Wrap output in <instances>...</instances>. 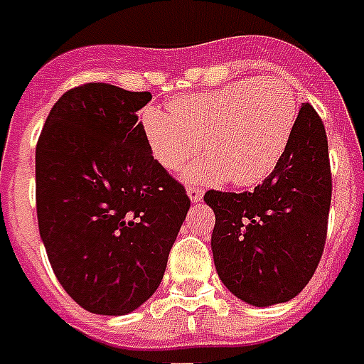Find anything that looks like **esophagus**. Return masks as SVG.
<instances>
[{"label": "esophagus", "instance_id": "34e87169", "mask_svg": "<svg viewBox=\"0 0 364 364\" xmlns=\"http://www.w3.org/2000/svg\"><path fill=\"white\" fill-rule=\"evenodd\" d=\"M188 198L192 199V203H198L199 199L203 198V190H201V188H196V186H190V188H188Z\"/></svg>", "mask_w": 364, "mask_h": 364}]
</instances>
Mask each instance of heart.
Wrapping results in <instances>:
<instances>
[{"label":"heart","mask_w":364,"mask_h":364,"mask_svg":"<svg viewBox=\"0 0 364 364\" xmlns=\"http://www.w3.org/2000/svg\"><path fill=\"white\" fill-rule=\"evenodd\" d=\"M171 111L147 105L140 128L153 157L166 171H180L199 155L190 178L236 186L263 182L282 159L297 120L296 95L278 78H245L215 90L182 95Z\"/></svg>","instance_id":"1"}]
</instances>
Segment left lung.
I'll return each instance as SVG.
<instances>
[{
    "label": "left lung",
    "instance_id": "obj_1",
    "mask_svg": "<svg viewBox=\"0 0 364 364\" xmlns=\"http://www.w3.org/2000/svg\"><path fill=\"white\" fill-rule=\"evenodd\" d=\"M215 211L211 247L220 280L255 307L296 297L315 274L328 232L332 172L326 130L303 103L276 168L253 192L205 193Z\"/></svg>",
    "mask_w": 364,
    "mask_h": 364
}]
</instances>
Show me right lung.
<instances>
[{"instance_id":"1","label":"right lung","mask_w":364,"mask_h":364,"mask_svg":"<svg viewBox=\"0 0 364 364\" xmlns=\"http://www.w3.org/2000/svg\"><path fill=\"white\" fill-rule=\"evenodd\" d=\"M149 92L88 82L49 111L36 146V211L51 269L95 315H127L159 288L190 209L138 120Z\"/></svg>"}]
</instances>
